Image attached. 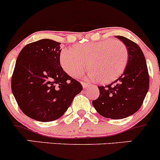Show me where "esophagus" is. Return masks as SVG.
Here are the masks:
<instances>
[{
  "mask_svg": "<svg viewBox=\"0 0 160 160\" xmlns=\"http://www.w3.org/2000/svg\"><path fill=\"white\" fill-rule=\"evenodd\" d=\"M81 84L83 88H87L88 86H89V84H88V83H85V82H81Z\"/></svg>",
  "mask_w": 160,
  "mask_h": 160,
  "instance_id": "obj_1",
  "label": "esophagus"
}]
</instances>
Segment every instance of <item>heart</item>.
I'll list each match as a JSON object with an SVG mask.
<instances>
[{
	"label": "heart",
	"mask_w": 160,
	"mask_h": 160,
	"mask_svg": "<svg viewBox=\"0 0 160 160\" xmlns=\"http://www.w3.org/2000/svg\"><path fill=\"white\" fill-rule=\"evenodd\" d=\"M128 49L120 40L107 39L77 45L60 53V64L71 77H77L84 71L88 62V77L91 80L109 82L125 69Z\"/></svg>",
	"instance_id": "obj_1"
}]
</instances>
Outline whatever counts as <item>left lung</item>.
I'll return each mask as SVG.
<instances>
[{
  "mask_svg": "<svg viewBox=\"0 0 160 160\" xmlns=\"http://www.w3.org/2000/svg\"><path fill=\"white\" fill-rule=\"evenodd\" d=\"M128 49V62L122 75L107 86H99L100 95L92 101L104 118L122 119L141 108L149 87V76L144 54L139 46L125 37L117 35Z\"/></svg>",
  "mask_w": 160,
  "mask_h": 160,
  "instance_id": "left-lung-1",
  "label": "left lung"
}]
</instances>
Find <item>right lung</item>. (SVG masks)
Here are the masks:
<instances>
[{
  "label": "right lung",
  "instance_id": "right-lung-1",
  "mask_svg": "<svg viewBox=\"0 0 160 160\" xmlns=\"http://www.w3.org/2000/svg\"><path fill=\"white\" fill-rule=\"evenodd\" d=\"M60 44L48 38L29 43L16 60L13 95L22 112L38 122L59 118L83 90L60 66Z\"/></svg>",
  "mask_w": 160,
  "mask_h": 160
}]
</instances>
